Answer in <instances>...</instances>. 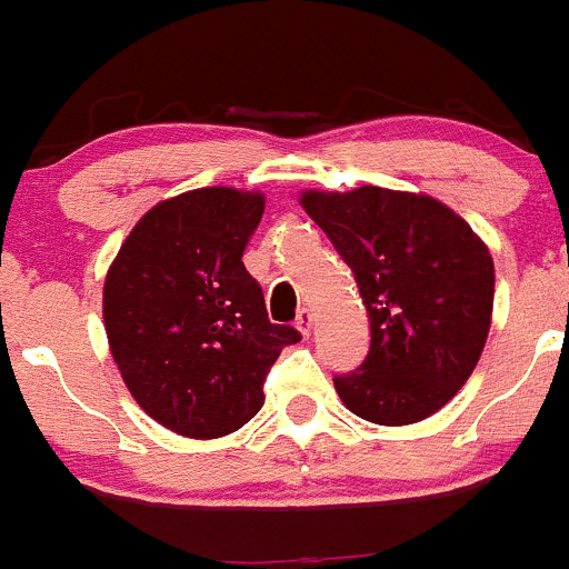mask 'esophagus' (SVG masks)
I'll use <instances>...</instances> for the list:
<instances>
[{
    "mask_svg": "<svg viewBox=\"0 0 569 569\" xmlns=\"http://www.w3.org/2000/svg\"><path fill=\"white\" fill-rule=\"evenodd\" d=\"M297 330H300L302 336H308V332L313 330V311H311V308H302V311L297 313Z\"/></svg>",
    "mask_w": 569,
    "mask_h": 569,
    "instance_id": "34e87169",
    "label": "esophagus"
}]
</instances>
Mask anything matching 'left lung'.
Instances as JSON below:
<instances>
[{
    "mask_svg": "<svg viewBox=\"0 0 569 569\" xmlns=\"http://www.w3.org/2000/svg\"><path fill=\"white\" fill-rule=\"evenodd\" d=\"M300 203L352 267L371 321L363 366L332 377L343 407L382 427L435 416L473 375L490 332L487 244L423 192L306 189Z\"/></svg>",
    "mask_w": 569,
    "mask_h": 569,
    "instance_id": "left-lung-1",
    "label": "left lung"
}]
</instances>
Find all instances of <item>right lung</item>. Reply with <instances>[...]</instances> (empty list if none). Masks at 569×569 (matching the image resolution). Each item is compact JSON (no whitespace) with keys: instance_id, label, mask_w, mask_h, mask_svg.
I'll return each instance as SVG.
<instances>
[{"instance_id":"1","label":"right lung","mask_w":569,"mask_h":569,"mask_svg":"<svg viewBox=\"0 0 569 569\" xmlns=\"http://www.w3.org/2000/svg\"><path fill=\"white\" fill-rule=\"evenodd\" d=\"M261 214L256 189H189L148 209L107 269L109 352L137 405L183 438L242 429L269 366L300 341L269 321L242 263Z\"/></svg>"}]
</instances>
